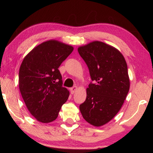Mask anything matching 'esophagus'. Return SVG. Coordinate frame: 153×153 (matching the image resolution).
<instances>
[{
	"mask_svg": "<svg viewBox=\"0 0 153 153\" xmlns=\"http://www.w3.org/2000/svg\"><path fill=\"white\" fill-rule=\"evenodd\" d=\"M77 87L76 86H74V87L71 88L70 90H71V94H74V93L76 92V91L77 90Z\"/></svg>",
	"mask_w": 153,
	"mask_h": 153,
	"instance_id": "34e87169",
	"label": "esophagus"
}]
</instances>
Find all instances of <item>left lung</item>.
Wrapping results in <instances>:
<instances>
[{
	"mask_svg": "<svg viewBox=\"0 0 153 153\" xmlns=\"http://www.w3.org/2000/svg\"><path fill=\"white\" fill-rule=\"evenodd\" d=\"M88 67L92 81L79 110L87 122L101 126L115 117L129 89L126 61L115 48L94 41L77 49Z\"/></svg>",
	"mask_w": 153,
	"mask_h": 153,
	"instance_id": "8db88e82",
	"label": "left lung"
}]
</instances>
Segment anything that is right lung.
<instances>
[{
  "mask_svg": "<svg viewBox=\"0 0 153 153\" xmlns=\"http://www.w3.org/2000/svg\"><path fill=\"white\" fill-rule=\"evenodd\" d=\"M74 50L71 46L51 40L40 44L25 56L19 72V87L25 104L38 121L55 120L69 92L63 87L59 70Z\"/></svg>",
  "mask_w": 153,
  "mask_h": 153,
  "instance_id": "obj_1",
  "label": "right lung"
}]
</instances>
